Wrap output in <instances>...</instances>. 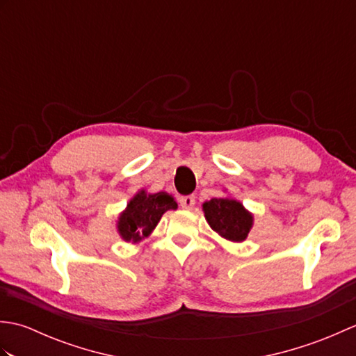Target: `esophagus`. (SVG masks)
Masks as SVG:
<instances>
[{
  "label": "esophagus",
  "instance_id": "obj_1",
  "mask_svg": "<svg viewBox=\"0 0 356 356\" xmlns=\"http://www.w3.org/2000/svg\"><path fill=\"white\" fill-rule=\"evenodd\" d=\"M179 203L184 209H191L195 205V197L194 195H184V197L179 199Z\"/></svg>",
  "mask_w": 356,
  "mask_h": 356
}]
</instances>
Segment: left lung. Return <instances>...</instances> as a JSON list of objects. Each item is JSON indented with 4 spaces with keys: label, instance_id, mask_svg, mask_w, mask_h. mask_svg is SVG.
Here are the masks:
<instances>
[{
    "label": "left lung",
    "instance_id": "8db88e82",
    "mask_svg": "<svg viewBox=\"0 0 356 356\" xmlns=\"http://www.w3.org/2000/svg\"><path fill=\"white\" fill-rule=\"evenodd\" d=\"M202 209L211 229L234 243L245 241L254 226V214L229 195L203 202Z\"/></svg>",
    "mask_w": 356,
    "mask_h": 356
}]
</instances>
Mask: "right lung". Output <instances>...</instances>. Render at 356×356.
<instances>
[{"label": "right lung", "mask_w": 356, "mask_h": 356, "mask_svg": "<svg viewBox=\"0 0 356 356\" xmlns=\"http://www.w3.org/2000/svg\"><path fill=\"white\" fill-rule=\"evenodd\" d=\"M170 209H177V202L171 194L139 190L118 216L116 231L119 237L127 243H140L151 236L162 216Z\"/></svg>", "instance_id": "obj_1"}]
</instances>
